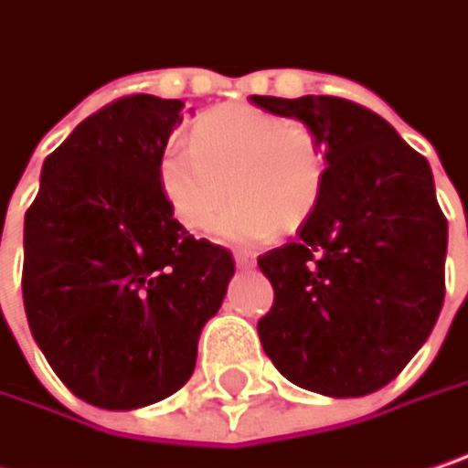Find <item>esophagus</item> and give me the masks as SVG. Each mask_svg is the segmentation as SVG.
Instances as JSON below:
<instances>
[{
  "label": "esophagus",
  "instance_id": "34e87169",
  "mask_svg": "<svg viewBox=\"0 0 468 468\" xmlns=\"http://www.w3.org/2000/svg\"><path fill=\"white\" fill-rule=\"evenodd\" d=\"M235 264L238 267H251L254 264V257L249 251H235Z\"/></svg>",
  "mask_w": 468,
  "mask_h": 468
}]
</instances>
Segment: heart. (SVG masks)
I'll list each match as a JSON object with an SVG mask.
<instances>
[{
  "mask_svg": "<svg viewBox=\"0 0 468 468\" xmlns=\"http://www.w3.org/2000/svg\"><path fill=\"white\" fill-rule=\"evenodd\" d=\"M190 140H172L155 166L161 196L187 230H208L230 193L235 204L217 228L228 243H264L315 214L328 151L313 126L254 105H222L196 122Z\"/></svg>",
  "mask_w": 468,
  "mask_h": 468,
  "instance_id": "obj_1",
  "label": "heart"
}]
</instances>
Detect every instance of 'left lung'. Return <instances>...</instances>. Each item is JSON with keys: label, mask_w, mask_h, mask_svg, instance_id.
Masks as SVG:
<instances>
[{"label": "left lung", "mask_w": 468, "mask_h": 468, "mask_svg": "<svg viewBox=\"0 0 468 468\" xmlns=\"http://www.w3.org/2000/svg\"><path fill=\"white\" fill-rule=\"evenodd\" d=\"M313 126L328 151L315 214L260 257L275 291L257 323L275 368L302 389L363 398L429 339L445 299L448 219L431 169L389 122L342 97H251Z\"/></svg>", "instance_id": "obj_1"}]
</instances>
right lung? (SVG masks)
<instances>
[{"label":"right lung","mask_w":468,"mask_h":468,"mask_svg":"<svg viewBox=\"0 0 468 468\" xmlns=\"http://www.w3.org/2000/svg\"><path fill=\"white\" fill-rule=\"evenodd\" d=\"M182 100L129 95L47 155L23 225V304L52 371L76 398L132 410L193 376L198 336L235 261L196 240L158 187V153Z\"/></svg>","instance_id":"add662e5"}]
</instances>
